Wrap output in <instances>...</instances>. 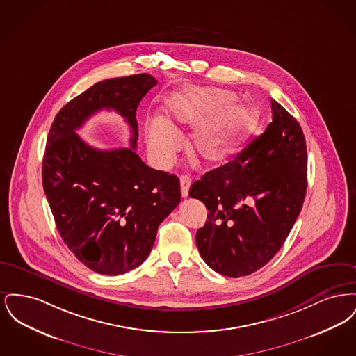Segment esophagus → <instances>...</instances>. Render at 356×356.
<instances>
[{"label":"esophagus","mask_w":356,"mask_h":356,"mask_svg":"<svg viewBox=\"0 0 356 356\" xmlns=\"http://www.w3.org/2000/svg\"><path fill=\"white\" fill-rule=\"evenodd\" d=\"M192 183V179L188 175H181L180 176V186H181V196L186 197L188 196V191Z\"/></svg>","instance_id":"obj_1"}]
</instances>
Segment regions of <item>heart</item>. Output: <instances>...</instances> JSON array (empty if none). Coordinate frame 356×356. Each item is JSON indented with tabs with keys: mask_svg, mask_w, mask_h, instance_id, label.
I'll return each instance as SVG.
<instances>
[{
	"mask_svg": "<svg viewBox=\"0 0 356 356\" xmlns=\"http://www.w3.org/2000/svg\"><path fill=\"white\" fill-rule=\"evenodd\" d=\"M232 92L196 86L175 93L165 102L164 119L149 120L145 137L153 161L168 165L181 144L180 127H193L186 140L189 156L199 164L227 161L251 135L257 113L245 102H235Z\"/></svg>",
	"mask_w": 356,
	"mask_h": 356,
	"instance_id": "1",
	"label": "heart"
}]
</instances>
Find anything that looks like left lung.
I'll return each instance as SVG.
<instances>
[{"label":"left lung","instance_id":"8db88e82","mask_svg":"<svg viewBox=\"0 0 356 356\" xmlns=\"http://www.w3.org/2000/svg\"><path fill=\"white\" fill-rule=\"evenodd\" d=\"M272 121L236 159L204 173L189 196L203 202L196 232L204 261L224 276L264 267L284 244L307 191V147L299 122L271 99Z\"/></svg>","mask_w":356,"mask_h":356}]
</instances>
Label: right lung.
<instances>
[{"label":"right lung","mask_w":356,"mask_h":356,"mask_svg":"<svg viewBox=\"0 0 356 356\" xmlns=\"http://www.w3.org/2000/svg\"><path fill=\"white\" fill-rule=\"evenodd\" d=\"M156 84L147 73L100 81L61 108L48 135L42 186L56 227L73 254L102 275L137 268L160 222L180 203L179 177L153 170L135 152L136 111ZM102 108L116 110L129 122L131 149L100 152L76 136Z\"/></svg>","instance_id":"right-lung-1"}]
</instances>
